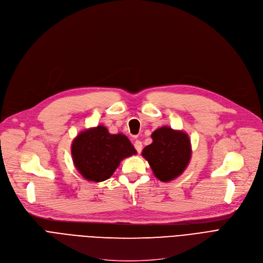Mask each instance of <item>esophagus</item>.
I'll list each match as a JSON object with an SVG mask.
<instances>
[{
  "mask_svg": "<svg viewBox=\"0 0 263 263\" xmlns=\"http://www.w3.org/2000/svg\"><path fill=\"white\" fill-rule=\"evenodd\" d=\"M134 147H135V150L137 151V153H141V152H142L143 144H142L141 141H135V142H134Z\"/></svg>",
  "mask_w": 263,
  "mask_h": 263,
  "instance_id": "34e87169",
  "label": "esophagus"
}]
</instances>
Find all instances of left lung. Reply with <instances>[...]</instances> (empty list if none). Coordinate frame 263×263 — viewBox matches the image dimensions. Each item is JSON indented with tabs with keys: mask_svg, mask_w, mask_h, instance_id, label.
<instances>
[{
	"mask_svg": "<svg viewBox=\"0 0 263 263\" xmlns=\"http://www.w3.org/2000/svg\"><path fill=\"white\" fill-rule=\"evenodd\" d=\"M152 144L143 149L142 155L148 161L155 178L170 182L184 172L191 157L189 136L170 127L156 129Z\"/></svg>",
	"mask_w": 263,
	"mask_h": 263,
	"instance_id": "8db88e82",
	"label": "left lung"
}]
</instances>
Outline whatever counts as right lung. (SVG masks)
Wrapping results in <instances>:
<instances>
[{"label":"right lung","mask_w":263,"mask_h":263,"mask_svg":"<svg viewBox=\"0 0 263 263\" xmlns=\"http://www.w3.org/2000/svg\"><path fill=\"white\" fill-rule=\"evenodd\" d=\"M71 151L77 171L86 181L93 182L108 180L122 160L136 154L126 135L111 134L101 125L80 132Z\"/></svg>","instance_id":"1"}]
</instances>
